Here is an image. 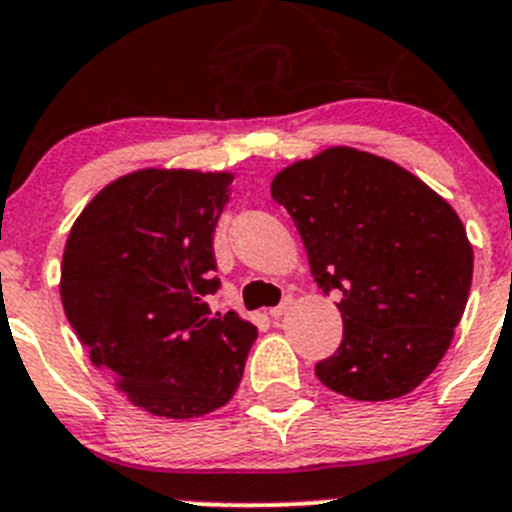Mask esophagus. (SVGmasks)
Here are the masks:
<instances>
[{"label": "esophagus", "mask_w": 512, "mask_h": 512, "mask_svg": "<svg viewBox=\"0 0 512 512\" xmlns=\"http://www.w3.org/2000/svg\"><path fill=\"white\" fill-rule=\"evenodd\" d=\"M290 307H292V297H285V300H282L280 305H277V307H272V310H270V317H275V320H277V317H282V315H285V312L290 310Z\"/></svg>", "instance_id": "obj_1"}]
</instances>
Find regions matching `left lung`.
I'll list each match as a JSON object with an SVG mask.
<instances>
[{
	"mask_svg": "<svg viewBox=\"0 0 512 512\" xmlns=\"http://www.w3.org/2000/svg\"><path fill=\"white\" fill-rule=\"evenodd\" d=\"M325 292H340L342 342L315 375L352 400H393L443 360L468 302L473 245L458 212L393 160L330 147L270 185Z\"/></svg>",
	"mask_w": 512,
	"mask_h": 512,
	"instance_id": "8db88e82",
	"label": "left lung"
}]
</instances>
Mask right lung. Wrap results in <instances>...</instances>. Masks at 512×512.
<instances>
[{
  "label": "right lung",
  "instance_id": "add662e5",
  "mask_svg": "<svg viewBox=\"0 0 512 512\" xmlns=\"http://www.w3.org/2000/svg\"><path fill=\"white\" fill-rule=\"evenodd\" d=\"M232 172L147 167L117 177L74 220L62 255L64 315L135 408L192 420L230 403L257 327L212 315V237Z\"/></svg>",
  "mask_w": 512,
  "mask_h": 512
}]
</instances>
